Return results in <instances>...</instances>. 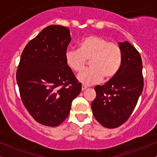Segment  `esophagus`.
<instances>
[{
  "label": "esophagus",
  "instance_id": "1",
  "mask_svg": "<svg viewBox=\"0 0 157 157\" xmlns=\"http://www.w3.org/2000/svg\"><path fill=\"white\" fill-rule=\"evenodd\" d=\"M86 89H87V86L82 85V91H84V90H86Z\"/></svg>",
  "mask_w": 157,
  "mask_h": 157
}]
</instances>
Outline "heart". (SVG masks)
I'll use <instances>...</instances> for the list:
<instances>
[{"mask_svg": "<svg viewBox=\"0 0 157 157\" xmlns=\"http://www.w3.org/2000/svg\"><path fill=\"white\" fill-rule=\"evenodd\" d=\"M65 59L68 67L75 72L82 71L86 60H89L91 68L77 75V80L88 86L116 76L121 67L122 52L118 44L100 36L90 35L79 43L78 50H67Z\"/></svg>", "mask_w": 157, "mask_h": 157, "instance_id": "heart-1", "label": "heart"}]
</instances>
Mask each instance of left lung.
I'll return each mask as SVG.
<instances>
[{"label": "left lung", "instance_id": "8db88e82", "mask_svg": "<svg viewBox=\"0 0 157 157\" xmlns=\"http://www.w3.org/2000/svg\"><path fill=\"white\" fill-rule=\"evenodd\" d=\"M122 62L118 73L103 86L94 88L93 114L103 127L114 128L128 120L143 89L142 62L137 50L128 41L119 43Z\"/></svg>", "mask_w": 157, "mask_h": 157}]
</instances>
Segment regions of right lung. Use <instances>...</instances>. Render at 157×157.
I'll return each mask as SVG.
<instances>
[{
    "label": "right lung",
    "instance_id": "right-lung-1",
    "mask_svg": "<svg viewBox=\"0 0 157 157\" xmlns=\"http://www.w3.org/2000/svg\"><path fill=\"white\" fill-rule=\"evenodd\" d=\"M70 41L67 27L52 25L30 40L21 55L16 73L21 100L32 117L44 125L62 123L82 89L66 63Z\"/></svg>",
    "mask_w": 157,
    "mask_h": 157
}]
</instances>
